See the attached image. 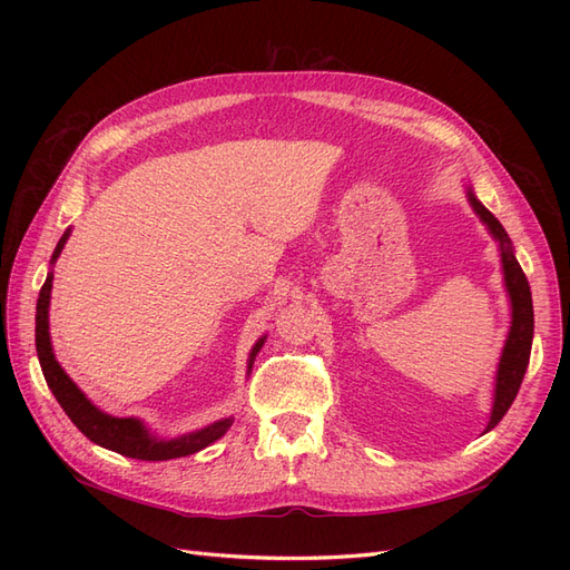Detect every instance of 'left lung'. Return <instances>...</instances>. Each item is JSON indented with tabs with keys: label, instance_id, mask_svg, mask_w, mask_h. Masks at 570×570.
<instances>
[{
	"label": "left lung",
	"instance_id": "8db88e82",
	"mask_svg": "<svg viewBox=\"0 0 570 570\" xmlns=\"http://www.w3.org/2000/svg\"><path fill=\"white\" fill-rule=\"evenodd\" d=\"M469 202L480 216V220L485 223L492 237L502 247V268H504V283L507 292L511 299V327H509V337L504 344L502 358H499V368H497V383H494V402H492V416L488 423V430H492L499 421L504 419V413L513 404L515 394L521 390L523 375L530 361V347H532V331H534V316H532V295H530V285L521 264L515 262L513 247L509 243V235L485 206H482L475 195L469 189ZM485 430V433H488Z\"/></svg>",
	"mask_w": 570,
	"mask_h": 570
}]
</instances>
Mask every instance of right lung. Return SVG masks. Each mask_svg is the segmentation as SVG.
<instances>
[{
	"instance_id": "right-lung-1",
	"label": "right lung",
	"mask_w": 570,
	"mask_h": 570,
	"mask_svg": "<svg viewBox=\"0 0 570 570\" xmlns=\"http://www.w3.org/2000/svg\"><path fill=\"white\" fill-rule=\"evenodd\" d=\"M68 235H71V230H66L63 237L59 239L55 254H51V264H55L59 258ZM51 278H55V275L49 273L42 289H40V297H38V314H36L38 358H40L45 381H47L51 394L57 396V402L66 411V416L73 421V425L80 430L85 438L92 440L99 446H105V450L118 452V454L130 456V459L168 461V459L195 454V452L204 450V446H209L212 442H216L218 438L226 435V430L233 425L230 419L216 421L212 425L197 430V433H187V435H180L176 440H159V438H154L149 433L140 419H116V416H109V413H105V411H99L88 400V396L80 392V387L71 381V377L66 375V371L59 366V361L55 358V352H51V340H49ZM264 340L266 337L258 340L252 347L249 364H247L249 371H252V364H254L258 350L264 347Z\"/></svg>"
}]
</instances>
